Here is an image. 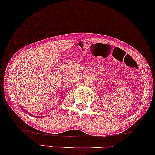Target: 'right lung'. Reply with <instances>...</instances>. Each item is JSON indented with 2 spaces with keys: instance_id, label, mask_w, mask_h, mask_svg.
<instances>
[{
  "instance_id": "add662e5",
  "label": "right lung",
  "mask_w": 155,
  "mask_h": 155,
  "mask_svg": "<svg viewBox=\"0 0 155 155\" xmlns=\"http://www.w3.org/2000/svg\"><path fill=\"white\" fill-rule=\"evenodd\" d=\"M24 111H25V110H24ZM38 117V118H40V117Z\"/></svg>"
}]
</instances>
